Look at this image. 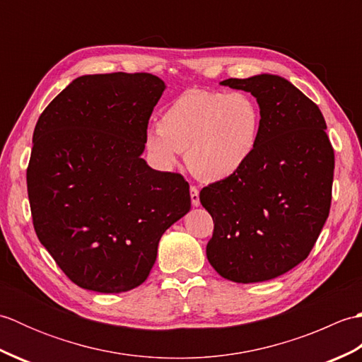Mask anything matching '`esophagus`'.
Listing matches in <instances>:
<instances>
[{"instance_id":"obj_1","label":"esophagus","mask_w":362,"mask_h":362,"mask_svg":"<svg viewBox=\"0 0 362 362\" xmlns=\"http://www.w3.org/2000/svg\"><path fill=\"white\" fill-rule=\"evenodd\" d=\"M189 196H191V204H193V206L201 205V199H199V189L196 187L189 188Z\"/></svg>"}]
</instances>
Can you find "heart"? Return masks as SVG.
Wrapping results in <instances>:
<instances>
[{
    "instance_id": "1",
    "label": "heart",
    "mask_w": 362,
    "mask_h": 362,
    "mask_svg": "<svg viewBox=\"0 0 362 362\" xmlns=\"http://www.w3.org/2000/svg\"><path fill=\"white\" fill-rule=\"evenodd\" d=\"M261 115L244 91L189 88L161 112L158 130H148L144 143L161 168H174L179 153L196 177L221 182L247 165L257 149Z\"/></svg>"
}]
</instances>
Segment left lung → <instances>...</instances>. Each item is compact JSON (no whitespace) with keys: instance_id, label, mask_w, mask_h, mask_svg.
Masks as SVG:
<instances>
[{"instance_id":"obj_1","label":"left lung","mask_w":362,"mask_h":362,"mask_svg":"<svg viewBox=\"0 0 362 362\" xmlns=\"http://www.w3.org/2000/svg\"><path fill=\"white\" fill-rule=\"evenodd\" d=\"M257 98V149L240 173L201 191L214 230L206 258L235 283L272 280L310 255L332 205L334 151L324 115L275 74L226 79Z\"/></svg>"}]
</instances>
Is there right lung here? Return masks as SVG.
Masks as SVG:
<instances>
[{"instance_id": "1", "label": "right lung", "mask_w": 362, "mask_h": 362, "mask_svg": "<svg viewBox=\"0 0 362 362\" xmlns=\"http://www.w3.org/2000/svg\"><path fill=\"white\" fill-rule=\"evenodd\" d=\"M165 88L149 73L81 76L37 121L26 173L34 228L83 289L140 286L161 235L191 209L188 182L141 158Z\"/></svg>"}]
</instances>
